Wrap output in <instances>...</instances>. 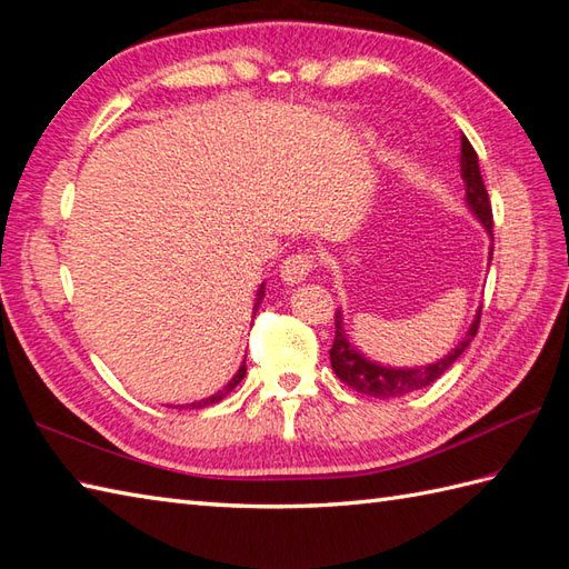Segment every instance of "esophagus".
Returning <instances> with one entry per match:
<instances>
[{
    "label": "esophagus",
    "mask_w": 569,
    "mask_h": 569,
    "mask_svg": "<svg viewBox=\"0 0 569 569\" xmlns=\"http://www.w3.org/2000/svg\"><path fill=\"white\" fill-rule=\"evenodd\" d=\"M312 271H316V257H312L310 251L288 253L281 263V281L288 286H298L303 283Z\"/></svg>",
    "instance_id": "1"
}]
</instances>
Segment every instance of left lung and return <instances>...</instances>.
I'll return each mask as SVG.
<instances>
[{
	"instance_id": "8db88e82",
	"label": "left lung",
	"mask_w": 569,
	"mask_h": 569,
	"mask_svg": "<svg viewBox=\"0 0 569 569\" xmlns=\"http://www.w3.org/2000/svg\"><path fill=\"white\" fill-rule=\"evenodd\" d=\"M459 168H462V178H465L467 204L471 208V212L479 217V222L487 227V232L493 241L491 200H489V192L485 188V180H481L477 151H475V147H471L467 137H462ZM479 320H481V310L477 312V320L471 322V328H469L465 340L459 342L445 359L435 361V365H428V367H420V369H393V367L373 365V361L361 357L347 340V335L342 330V316H340V312H335V342H332V349H330L332 371L337 373V377H340L342 383L349 386V389H355L357 393H365V396L398 398V396L413 393V391L426 389V386L438 381L442 373L455 365L459 355H462L465 349L469 347V342L475 340V335L479 330Z\"/></svg>"
}]
</instances>
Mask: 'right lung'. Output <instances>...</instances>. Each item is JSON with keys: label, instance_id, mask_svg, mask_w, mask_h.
I'll return each instance as SVG.
<instances>
[{"label": "right lung", "instance_id": "1", "mask_svg": "<svg viewBox=\"0 0 569 569\" xmlns=\"http://www.w3.org/2000/svg\"><path fill=\"white\" fill-rule=\"evenodd\" d=\"M261 300H263V286L259 288V293H257V306H253V310H257L259 306H261ZM244 373H247V365H244V361H241V367H239V371L234 373V377H232V381H229L227 386H224V389L222 391H217L214 396H210V398H202V401H198V403H190L192 408H204V406H212V403H220L222 401V398L229 393V391H232L234 389V386L241 381V379H244Z\"/></svg>", "mask_w": 569, "mask_h": 569}]
</instances>
